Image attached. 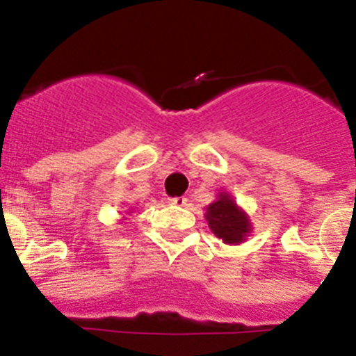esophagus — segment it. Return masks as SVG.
<instances>
[{"mask_svg": "<svg viewBox=\"0 0 356 356\" xmlns=\"http://www.w3.org/2000/svg\"><path fill=\"white\" fill-rule=\"evenodd\" d=\"M169 203L175 204V207H184V204L187 203V197H184V195H180V197H171Z\"/></svg>", "mask_w": 356, "mask_h": 356, "instance_id": "34e87169", "label": "esophagus"}]
</instances>
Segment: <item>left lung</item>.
Listing matches in <instances>:
<instances>
[{
  "label": "left lung",
  "mask_w": 356,
  "mask_h": 356,
  "mask_svg": "<svg viewBox=\"0 0 356 356\" xmlns=\"http://www.w3.org/2000/svg\"><path fill=\"white\" fill-rule=\"evenodd\" d=\"M204 217H207L211 233L229 245L245 242V238L252 231L249 215L234 203L227 192H220L217 201L208 204Z\"/></svg>",
  "instance_id": "obj_1"
}]
</instances>
